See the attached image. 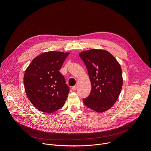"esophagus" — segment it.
<instances>
[{
	"instance_id": "34e87169",
	"label": "esophagus",
	"mask_w": 151,
	"mask_h": 151,
	"mask_svg": "<svg viewBox=\"0 0 151 151\" xmlns=\"http://www.w3.org/2000/svg\"><path fill=\"white\" fill-rule=\"evenodd\" d=\"M72 89L73 90H76L77 89V87H76V86H73V87H72Z\"/></svg>"
}]
</instances>
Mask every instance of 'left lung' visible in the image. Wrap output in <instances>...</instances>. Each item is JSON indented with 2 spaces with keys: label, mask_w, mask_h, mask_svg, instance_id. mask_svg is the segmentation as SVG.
Returning a JSON list of instances; mask_svg holds the SVG:
<instances>
[{
  "label": "left lung",
  "mask_w": 151,
  "mask_h": 151,
  "mask_svg": "<svg viewBox=\"0 0 151 151\" xmlns=\"http://www.w3.org/2000/svg\"><path fill=\"white\" fill-rule=\"evenodd\" d=\"M79 56L85 63L91 83L90 95L83 102L92 110L103 112L116 102L122 87L120 64L108 51L93 49Z\"/></svg>",
  "instance_id": "1"
}]
</instances>
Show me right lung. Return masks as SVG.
<instances>
[{"label":"right lung","instance_id":"add662e5","mask_svg":"<svg viewBox=\"0 0 151 151\" xmlns=\"http://www.w3.org/2000/svg\"><path fill=\"white\" fill-rule=\"evenodd\" d=\"M69 52L49 51L35 58L25 71L26 95L39 111L51 113L62 107L69 93L59 72Z\"/></svg>","mask_w":151,"mask_h":151}]
</instances>
